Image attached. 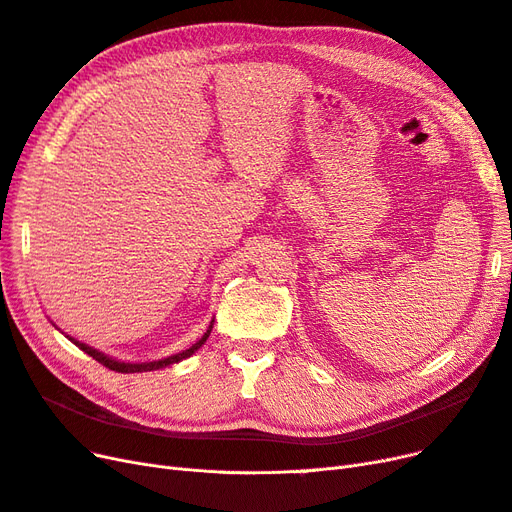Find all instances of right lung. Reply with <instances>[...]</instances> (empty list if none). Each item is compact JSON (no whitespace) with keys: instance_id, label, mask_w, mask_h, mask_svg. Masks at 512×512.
Listing matches in <instances>:
<instances>
[{"instance_id":"obj_1","label":"right lung","mask_w":512,"mask_h":512,"mask_svg":"<svg viewBox=\"0 0 512 512\" xmlns=\"http://www.w3.org/2000/svg\"><path fill=\"white\" fill-rule=\"evenodd\" d=\"M211 329H213V325L208 327V331L198 339V342L189 348V350H183V352H179V354H173V356H168V358H162V361H154V363H120V361H113V358H109V356H105V354H101V352H97L94 348H90V346H86V344H82V342H75V339H71V342L78 346L82 352H86L88 356H92L94 361H99L103 367H107V369H111V371H118V373H141V371H154V369H162V367H168V365H173V363H179V361H183V358H187V356H192L204 342L208 339V335H211Z\"/></svg>"}]
</instances>
